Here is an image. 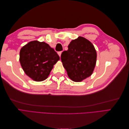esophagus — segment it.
<instances>
[{"instance_id": "esophagus-1", "label": "esophagus", "mask_w": 129, "mask_h": 129, "mask_svg": "<svg viewBox=\"0 0 129 129\" xmlns=\"http://www.w3.org/2000/svg\"><path fill=\"white\" fill-rule=\"evenodd\" d=\"M61 53H62V52H58L57 53V54H58V55H59V56H60V57H61Z\"/></svg>"}]
</instances>
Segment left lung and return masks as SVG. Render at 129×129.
<instances>
[{
    "mask_svg": "<svg viewBox=\"0 0 129 129\" xmlns=\"http://www.w3.org/2000/svg\"><path fill=\"white\" fill-rule=\"evenodd\" d=\"M62 52L61 59L68 77L74 82H81L91 76L96 63L97 53L92 43L79 37Z\"/></svg>",
    "mask_w": 129,
    "mask_h": 129,
    "instance_id": "left-lung-1",
    "label": "left lung"
}]
</instances>
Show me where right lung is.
Wrapping results in <instances>:
<instances>
[{
  "mask_svg": "<svg viewBox=\"0 0 129 129\" xmlns=\"http://www.w3.org/2000/svg\"><path fill=\"white\" fill-rule=\"evenodd\" d=\"M59 60L57 53L45 42L30 41L20 51L21 67L26 75L35 81L45 80Z\"/></svg>",
  "mask_w": 129,
  "mask_h": 129,
  "instance_id": "add662e5",
  "label": "right lung"
}]
</instances>
